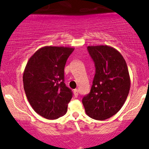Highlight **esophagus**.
I'll return each instance as SVG.
<instances>
[{"mask_svg": "<svg viewBox=\"0 0 149 149\" xmlns=\"http://www.w3.org/2000/svg\"><path fill=\"white\" fill-rule=\"evenodd\" d=\"M73 94H74L75 97H78V95H79V91H78V89H75L73 91Z\"/></svg>", "mask_w": 149, "mask_h": 149, "instance_id": "esophagus-1", "label": "esophagus"}]
</instances>
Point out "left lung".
I'll list each match as a JSON object with an SVG mask.
<instances>
[{
  "instance_id": "left-lung-1",
  "label": "left lung",
  "mask_w": 149,
  "mask_h": 149,
  "mask_svg": "<svg viewBox=\"0 0 149 149\" xmlns=\"http://www.w3.org/2000/svg\"><path fill=\"white\" fill-rule=\"evenodd\" d=\"M94 61L95 73L90 93L83 98L86 113L95 120L111 118L124 104L131 86L126 61L109 46H88Z\"/></svg>"
}]
</instances>
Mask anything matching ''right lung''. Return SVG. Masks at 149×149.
<instances>
[{
	"instance_id": "1",
	"label": "right lung",
	"mask_w": 149,
	"mask_h": 149,
	"mask_svg": "<svg viewBox=\"0 0 149 149\" xmlns=\"http://www.w3.org/2000/svg\"><path fill=\"white\" fill-rule=\"evenodd\" d=\"M73 48L44 46L29 58L23 72L25 93L33 110L47 119L65 115L72 91L64 83V68Z\"/></svg>"
}]
</instances>
